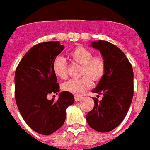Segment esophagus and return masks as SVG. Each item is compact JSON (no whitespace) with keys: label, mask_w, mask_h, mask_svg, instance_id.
Here are the masks:
<instances>
[{"label":"esophagus","mask_w":150,"mask_h":150,"mask_svg":"<svg viewBox=\"0 0 150 150\" xmlns=\"http://www.w3.org/2000/svg\"><path fill=\"white\" fill-rule=\"evenodd\" d=\"M82 99H83V97L75 95V100H76V101H79V100H81Z\"/></svg>","instance_id":"1"}]
</instances>
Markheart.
<instances>
[{
  "mask_svg": "<svg viewBox=\"0 0 150 150\" xmlns=\"http://www.w3.org/2000/svg\"><path fill=\"white\" fill-rule=\"evenodd\" d=\"M71 58L74 62L82 65L81 75L83 77L78 79H70L62 84V89L76 95H82L91 88L92 77L94 80H99L104 76L106 64L101 56H92L88 49L79 46L71 52ZM53 71L58 77L65 79L67 76L65 59L57 56L53 62ZM86 75V76L84 75Z\"/></svg>",
  "mask_w": 150,
  "mask_h": 150,
  "instance_id": "b5f03b06",
  "label": "heart"
}]
</instances>
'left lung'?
Listing matches in <instances>:
<instances>
[{"label": "left lung", "instance_id": "left-lung-1", "mask_svg": "<svg viewBox=\"0 0 150 150\" xmlns=\"http://www.w3.org/2000/svg\"><path fill=\"white\" fill-rule=\"evenodd\" d=\"M90 46L100 51L106 64V70L92 92L104 95L98 101L93 98L95 106L86 115L91 128L99 132H110L122 122L134 95L132 66L123 52L104 40L93 41Z\"/></svg>", "mask_w": 150, "mask_h": 150}]
</instances>
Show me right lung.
Listing matches in <instances>:
<instances>
[{
	"instance_id": "right-lung-1",
	"label": "right lung",
	"mask_w": 150,
	"mask_h": 150,
	"mask_svg": "<svg viewBox=\"0 0 150 150\" xmlns=\"http://www.w3.org/2000/svg\"><path fill=\"white\" fill-rule=\"evenodd\" d=\"M64 49L59 41L38 43L19 62L15 73L17 107L28 125L40 134L56 132L66 119V109L74 104L70 92H59L53 62ZM59 94L56 102L47 99L49 93Z\"/></svg>"
}]
</instances>
